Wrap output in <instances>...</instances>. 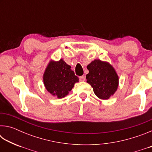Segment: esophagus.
Masks as SVG:
<instances>
[{
	"label": "esophagus",
	"mask_w": 152,
	"mask_h": 152,
	"mask_svg": "<svg viewBox=\"0 0 152 152\" xmlns=\"http://www.w3.org/2000/svg\"><path fill=\"white\" fill-rule=\"evenodd\" d=\"M79 79H80V80L81 82H84V81H85V79H86V78H85V76H80Z\"/></svg>",
	"instance_id": "esophagus-1"
}]
</instances>
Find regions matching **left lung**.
<instances>
[{
	"instance_id": "left-lung-1",
	"label": "left lung",
	"mask_w": 152,
	"mask_h": 152,
	"mask_svg": "<svg viewBox=\"0 0 152 152\" xmlns=\"http://www.w3.org/2000/svg\"><path fill=\"white\" fill-rule=\"evenodd\" d=\"M87 69L86 82L93 88V91L100 99L107 100L115 94L119 86V76L112 65L100 60L91 61Z\"/></svg>"
}]
</instances>
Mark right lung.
<instances>
[{"mask_svg": "<svg viewBox=\"0 0 152 152\" xmlns=\"http://www.w3.org/2000/svg\"><path fill=\"white\" fill-rule=\"evenodd\" d=\"M43 84L47 91L58 99L65 97L78 82V76L72 70L71 66L63 59L59 61L51 60L46 67L43 76Z\"/></svg>", "mask_w": 152, "mask_h": 152, "instance_id": "add662e5", "label": "right lung"}]
</instances>
